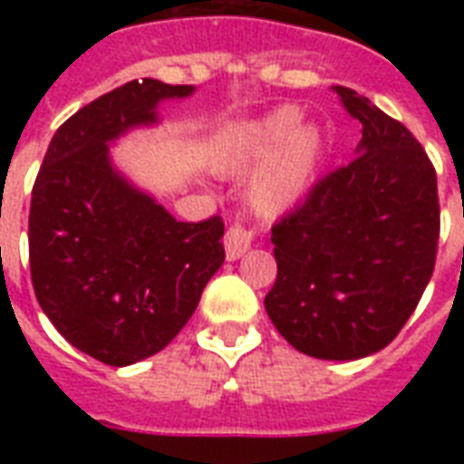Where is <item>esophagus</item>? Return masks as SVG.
<instances>
[{"label":"esophagus","mask_w":464,"mask_h":464,"mask_svg":"<svg viewBox=\"0 0 464 464\" xmlns=\"http://www.w3.org/2000/svg\"><path fill=\"white\" fill-rule=\"evenodd\" d=\"M224 246H226V260H238L243 255L250 250L253 246V233L246 231L243 226H231L224 236Z\"/></svg>","instance_id":"esophagus-1"}]
</instances>
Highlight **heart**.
Masks as SVG:
<instances>
[{
  "label": "heart",
  "instance_id": "obj_1",
  "mask_svg": "<svg viewBox=\"0 0 464 464\" xmlns=\"http://www.w3.org/2000/svg\"><path fill=\"white\" fill-rule=\"evenodd\" d=\"M298 125V108H279L260 122L240 130L214 160L218 173H236L275 154L247 185V199L262 217H276L289 209L315 173L323 134L315 125Z\"/></svg>",
  "mask_w": 464,
  "mask_h": 464
}]
</instances>
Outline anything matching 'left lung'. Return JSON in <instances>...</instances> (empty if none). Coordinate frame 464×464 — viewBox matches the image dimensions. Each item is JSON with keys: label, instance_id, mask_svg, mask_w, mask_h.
Returning <instances> with one entry per match:
<instances>
[{"label": "left lung", "instance_id": "8db88e82", "mask_svg": "<svg viewBox=\"0 0 464 464\" xmlns=\"http://www.w3.org/2000/svg\"><path fill=\"white\" fill-rule=\"evenodd\" d=\"M332 91L361 122V141L349 166L272 226L276 282L265 310L298 352L353 361L385 349L417 308L440 209L436 170L414 134L356 91Z\"/></svg>", "mask_w": 464, "mask_h": 464}]
</instances>
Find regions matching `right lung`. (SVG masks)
Masks as SVG:
<instances>
[{"label": "right lung", "instance_id": "1", "mask_svg": "<svg viewBox=\"0 0 464 464\" xmlns=\"http://www.w3.org/2000/svg\"><path fill=\"white\" fill-rule=\"evenodd\" d=\"M195 86L130 82L54 132L33 185L28 260L40 308L62 337L108 366L159 353L224 265V221L185 224L127 180L111 144L159 122Z\"/></svg>", "mask_w": 464, "mask_h": 464}]
</instances>
